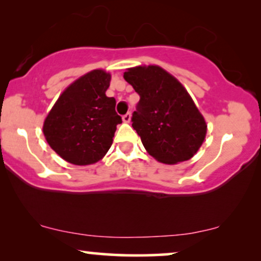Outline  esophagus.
<instances>
[{
	"instance_id": "34e87169",
	"label": "esophagus",
	"mask_w": 261,
	"mask_h": 261,
	"mask_svg": "<svg viewBox=\"0 0 261 261\" xmlns=\"http://www.w3.org/2000/svg\"><path fill=\"white\" fill-rule=\"evenodd\" d=\"M130 119H132L130 113H127L126 115H123V116H122V121H123L124 123H129V122H130Z\"/></svg>"
}]
</instances>
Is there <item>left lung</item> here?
<instances>
[{"label": "left lung", "mask_w": 261, "mask_h": 261, "mask_svg": "<svg viewBox=\"0 0 261 261\" xmlns=\"http://www.w3.org/2000/svg\"><path fill=\"white\" fill-rule=\"evenodd\" d=\"M123 78L140 96L132 126L148 154L169 165L191 159L204 141L206 123L183 85L156 65L130 67Z\"/></svg>", "instance_id": "left-lung-1"}]
</instances>
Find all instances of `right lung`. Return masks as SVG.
Masks as SVG:
<instances>
[{
    "label": "right lung",
    "mask_w": 261,
    "mask_h": 261,
    "mask_svg": "<svg viewBox=\"0 0 261 261\" xmlns=\"http://www.w3.org/2000/svg\"><path fill=\"white\" fill-rule=\"evenodd\" d=\"M112 76L92 70L70 84L46 116L42 132L57 154L73 165L101 160L122 122L116 101L106 95Z\"/></svg>",
    "instance_id": "right-lung-1"
}]
</instances>
